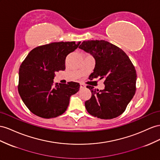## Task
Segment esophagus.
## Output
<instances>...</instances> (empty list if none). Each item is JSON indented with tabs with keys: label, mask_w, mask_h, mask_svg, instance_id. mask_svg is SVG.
I'll return each instance as SVG.
<instances>
[{
	"label": "esophagus",
	"mask_w": 160,
	"mask_h": 160,
	"mask_svg": "<svg viewBox=\"0 0 160 160\" xmlns=\"http://www.w3.org/2000/svg\"><path fill=\"white\" fill-rule=\"evenodd\" d=\"M85 88V85L83 83H80V88L81 89H83V88Z\"/></svg>",
	"instance_id": "1"
}]
</instances>
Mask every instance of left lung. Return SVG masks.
<instances>
[{"label":"left lung","instance_id":"8db88e82","mask_svg":"<svg viewBox=\"0 0 160 160\" xmlns=\"http://www.w3.org/2000/svg\"><path fill=\"white\" fill-rule=\"evenodd\" d=\"M79 48L92 54L96 60L90 78L105 79V88L102 90L87 86L92 97L85 102L86 110L101 119L117 117L125 111L135 93V67L122 49L107 41H83Z\"/></svg>","mask_w":160,"mask_h":160}]
</instances>
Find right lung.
<instances>
[{
    "label": "right lung",
    "instance_id": "right-lung-1",
    "mask_svg": "<svg viewBox=\"0 0 160 160\" xmlns=\"http://www.w3.org/2000/svg\"><path fill=\"white\" fill-rule=\"evenodd\" d=\"M81 42H52L33 48L21 63L18 92L33 114L44 118L62 114L69 104L70 97L79 90L76 82L56 83L55 72L65 69V60Z\"/></svg>",
    "mask_w": 160,
    "mask_h": 160
}]
</instances>
